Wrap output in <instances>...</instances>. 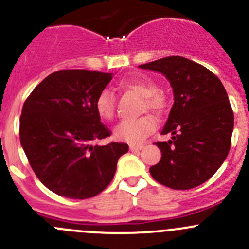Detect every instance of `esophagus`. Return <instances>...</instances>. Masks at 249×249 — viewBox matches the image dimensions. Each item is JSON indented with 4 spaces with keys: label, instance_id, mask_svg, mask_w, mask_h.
Wrapping results in <instances>:
<instances>
[{
    "label": "esophagus",
    "instance_id": "1",
    "mask_svg": "<svg viewBox=\"0 0 249 249\" xmlns=\"http://www.w3.org/2000/svg\"><path fill=\"white\" fill-rule=\"evenodd\" d=\"M130 150L131 152H137V150H141L143 147H144V144H142V143H139V144H130Z\"/></svg>",
    "mask_w": 249,
    "mask_h": 249
}]
</instances>
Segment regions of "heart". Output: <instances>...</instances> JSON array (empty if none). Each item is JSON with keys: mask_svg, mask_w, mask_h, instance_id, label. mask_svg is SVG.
Instances as JSON below:
<instances>
[{"mask_svg": "<svg viewBox=\"0 0 249 249\" xmlns=\"http://www.w3.org/2000/svg\"><path fill=\"white\" fill-rule=\"evenodd\" d=\"M119 89L124 91L135 92L143 97V110H149L154 114L160 115L165 113L167 108L166 99L158 91V87L149 78H131L124 79L119 83ZM95 110L97 115L104 120H112L115 113L114 95L110 90H102L99 92L95 100ZM157 127L154 118L144 115L139 119L123 120L115 126L114 136L119 141L129 143L142 142L149 136Z\"/></svg>", "mask_w": 249, "mask_h": 249, "instance_id": "heart-1", "label": "heart"}]
</instances>
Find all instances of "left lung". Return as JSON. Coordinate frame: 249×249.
<instances>
[{
  "label": "left lung",
  "mask_w": 249,
  "mask_h": 249,
  "mask_svg": "<svg viewBox=\"0 0 249 249\" xmlns=\"http://www.w3.org/2000/svg\"><path fill=\"white\" fill-rule=\"evenodd\" d=\"M141 69L157 71L170 80L175 104L157 142L161 159L149 169L157 182L187 190L210 179L222 166L231 145L233 113L224 85L214 73L189 59L167 56Z\"/></svg>",
  "instance_id": "1"
}]
</instances>
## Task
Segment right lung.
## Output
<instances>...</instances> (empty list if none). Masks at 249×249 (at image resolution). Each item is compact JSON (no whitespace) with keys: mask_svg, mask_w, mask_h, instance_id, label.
I'll list each match as a JSON object with an SVG mask.
<instances>
[{"mask_svg":"<svg viewBox=\"0 0 249 249\" xmlns=\"http://www.w3.org/2000/svg\"><path fill=\"white\" fill-rule=\"evenodd\" d=\"M112 73L61 70L29 95L20 115V143L30 166L49 190L69 199H89L114 177L126 143L94 144L110 136L95 100Z\"/></svg>","mask_w":249,"mask_h":249,"instance_id":"obj_1","label":"right lung"}]
</instances>
